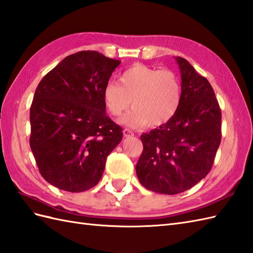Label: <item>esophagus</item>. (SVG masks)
Here are the masks:
<instances>
[{
	"label": "esophagus",
	"mask_w": 253,
	"mask_h": 253,
	"mask_svg": "<svg viewBox=\"0 0 253 253\" xmlns=\"http://www.w3.org/2000/svg\"><path fill=\"white\" fill-rule=\"evenodd\" d=\"M123 133H124V137H132L133 136V132L130 130V129H127L125 128L124 130H123Z\"/></svg>",
	"instance_id": "34e87169"
}]
</instances>
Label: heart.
Listing matches in <instances>:
<instances>
[{
	"mask_svg": "<svg viewBox=\"0 0 253 253\" xmlns=\"http://www.w3.org/2000/svg\"><path fill=\"white\" fill-rule=\"evenodd\" d=\"M120 84L109 81L102 98L105 109L113 116L121 115L131 103L133 109L121 122L132 128H142L150 123L160 126L169 122L180 107L182 88L180 80L168 69L158 70L136 63L120 75Z\"/></svg>",
	"mask_w": 253,
	"mask_h": 253,
	"instance_id": "heart-1",
	"label": "heart"
}]
</instances>
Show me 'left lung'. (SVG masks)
<instances>
[{"label":"left lung","mask_w":253,"mask_h":253,"mask_svg":"<svg viewBox=\"0 0 253 253\" xmlns=\"http://www.w3.org/2000/svg\"><path fill=\"white\" fill-rule=\"evenodd\" d=\"M174 59L181 72L180 107L169 122L141 134L143 152L136 166L141 184L167 195L206 177L221 142V110L212 87L184 58Z\"/></svg>","instance_id":"1"}]
</instances>
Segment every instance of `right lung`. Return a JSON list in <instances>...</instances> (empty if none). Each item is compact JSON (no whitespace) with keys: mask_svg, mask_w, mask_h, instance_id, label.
Segmentation results:
<instances>
[{"mask_svg":"<svg viewBox=\"0 0 253 253\" xmlns=\"http://www.w3.org/2000/svg\"><path fill=\"white\" fill-rule=\"evenodd\" d=\"M121 61L95 50L70 55L47 73L30 109V148L42 177L58 189L89 190L123 138L105 114L102 90Z\"/></svg>","mask_w":253,"mask_h":253,"instance_id":"right-lung-1","label":"right lung"}]
</instances>
